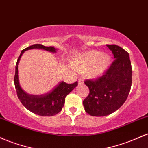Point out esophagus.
Returning a JSON list of instances; mask_svg holds the SVG:
<instances>
[{
    "label": "esophagus",
    "mask_w": 148,
    "mask_h": 148,
    "mask_svg": "<svg viewBox=\"0 0 148 148\" xmlns=\"http://www.w3.org/2000/svg\"><path fill=\"white\" fill-rule=\"evenodd\" d=\"M83 82H84V81H83V79L82 78H79L78 79V84H83Z\"/></svg>",
    "instance_id": "esophagus-1"
}]
</instances>
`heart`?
<instances>
[{"instance_id": "b5f03b06", "label": "heart", "mask_w": 148, "mask_h": 148, "mask_svg": "<svg viewBox=\"0 0 148 148\" xmlns=\"http://www.w3.org/2000/svg\"><path fill=\"white\" fill-rule=\"evenodd\" d=\"M111 58L108 54L100 51L92 50L77 54L73 58V64L76 69L86 71L89 76L99 77L103 73L110 63Z\"/></svg>"}]
</instances>
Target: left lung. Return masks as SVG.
<instances>
[{"mask_svg": "<svg viewBox=\"0 0 148 148\" xmlns=\"http://www.w3.org/2000/svg\"><path fill=\"white\" fill-rule=\"evenodd\" d=\"M114 60L106 73L99 79H87L89 94L84 101L85 112L92 116L103 117L118 110L130 92L132 70L129 54L116 45H107Z\"/></svg>", "mask_w": 148, "mask_h": 148, "instance_id": "left-lung-1", "label": "left lung"}]
</instances>
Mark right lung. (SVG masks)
Segmentation results:
<instances>
[{
	"mask_svg": "<svg viewBox=\"0 0 148 148\" xmlns=\"http://www.w3.org/2000/svg\"><path fill=\"white\" fill-rule=\"evenodd\" d=\"M33 49H40L47 52L56 53L57 49L54 47H46L40 44H35L25 48L21 51L20 55L16 61L15 67L14 82L18 98L23 106L31 112L41 116H54L59 113L62 110L65 103L66 96L73 90L77 86V82L73 84H67L61 81L50 92L40 95L29 94L24 91L21 87L19 79V70L18 65L20 61L21 56L25 51Z\"/></svg>",
	"mask_w": 148,
	"mask_h": 148,
	"instance_id": "1",
	"label": "right lung"
}]
</instances>
